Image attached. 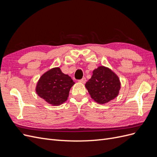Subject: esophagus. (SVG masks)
<instances>
[{
  "label": "esophagus",
  "mask_w": 157,
  "mask_h": 157,
  "mask_svg": "<svg viewBox=\"0 0 157 157\" xmlns=\"http://www.w3.org/2000/svg\"><path fill=\"white\" fill-rule=\"evenodd\" d=\"M86 78H82V79L79 80V82H81V83H83V84H84L85 82H86Z\"/></svg>",
  "instance_id": "esophagus-1"
}]
</instances>
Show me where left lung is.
<instances>
[{"mask_svg":"<svg viewBox=\"0 0 157 157\" xmlns=\"http://www.w3.org/2000/svg\"><path fill=\"white\" fill-rule=\"evenodd\" d=\"M92 73L85 86L95 101L105 104L117 97L121 89V82L111 69L99 66Z\"/></svg>","mask_w":157,"mask_h":157,"instance_id":"left-lung-1","label":"left lung"}]
</instances>
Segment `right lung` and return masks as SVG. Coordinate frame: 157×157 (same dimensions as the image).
Here are the masks:
<instances>
[{
    "mask_svg": "<svg viewBox=\"0 0 157 157\" xmlns=\"http://www.w3.org/2000/svg\"><path fill=\"white\" fill-rule=\"evenodd\" d=\"M75 82L68 75L54 67L42 75L37 82L38 96L51 105L58 106L67 101L71 88Z\"/></svg>",
    "mask_w": 157,
    "mask_h": 157,
    "instance_id": "obj_1",
    "label": "right lung"
}]
</instances>
